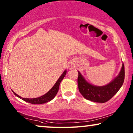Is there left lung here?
<instances>
[{"mask_svg":"<svg viewBox=\"0 0 133 133\" xmlns=\"http://www.w3.org/2000/svg\"><path fill=\"white\" fill-rule=\"evenodd\" d=\"M77 83L79 90L83 97L89 101L99 103H105L111 99L122 86L125 79L124 65L117 76L104 86H96L88 82L78 71Z\"/></svg>","mask_w":133,"mask_h":133,"instance_id":"1","label":"left lung"}]
</instances>
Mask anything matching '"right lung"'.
Masks as SVG:
<instances>
[{"label": "right lung", "mask_w": 133, "mask_h": 133, "mask_svg": "<svg viewBox=\"0 0 133 133\" xmlns=\"http://www.w3.org/2000/svg\"><path fill=\"white\" fill-rule=\"evenodd\" d=\"M66 70H65L64 71L62 75L60 76V77L58 79V80L56 82L55 84L54 85V86L51 88V90L49 91L48 92H47L46 94H44V95L41 96V97H37V98H32V99H29V98H23L21 97V96L18 95L14 92L13 91V93L15 94V95L17 96V97L21 98L26 102L32 103V104H42V103H45L48 102H50L51 101L52 99H54V97H55L56 94H57L58 91H59V85L60 83H61V81H62L63 78L66 75Z\"/></svg>", "instance_id": "add662e5"}]
</instances>
